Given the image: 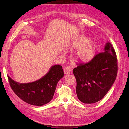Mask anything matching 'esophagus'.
<instances>
[{
    "label": "esophagus",
    "instance_id": "1",
    "mask_svg": "<svg viewBox=\"0 0 129 129\" xmlns=\"http://www.w3.org/2000/svg\"><path fill=\"white\" fill-rule=\"evenodd\" d=\"M72 68L69 67H66L64 69V72L65 74H69L72 73Z\"/></svg>",
    "mask_w": 129,
    "mask_h": 129
}]
</instances>
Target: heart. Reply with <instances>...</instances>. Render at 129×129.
<instances>
[{
	"instance_id": "heart-1",
	"label": "heart",
	"mask_w": 129,
	"mask_h": 129,
	"mask_svg": "<svg viewBox=\"0 0 129 129\" xmlns=\"http://www.w3.org/2000/svg\"><path fill=\"white\" fill-rule=\"evenodd\" d=\"M66 48L68 50L76 49L74 56L82 62H89L95 57L96 46L95 41L83 34L74 37L67 44ZM66 52H63V55H66Z\"/></svg>"
}]
</instances>
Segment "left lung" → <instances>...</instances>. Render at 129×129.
Returning a JSON list of instances; mask_svg holds the SVG:
<instances>
[{"label":"left lung","mask_w":129,"mask_h":129,"mask_svg":"<svg viewBox=\"0 0 129 129\" xmlns=\"http://www.w3.org/2000/svg\"><path fill=\"white\" fill-rule=\"evenodd\" d=\"M115 49L107 42L103 52L85 64L73 69L76 80V92L78 99L86 104L102 100L115 82L117 74V59Z\"/></svg>","instance_id":"left-lung-1"}]
</instances>
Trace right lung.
Listing matches in <instances>:
<instances>
[{"instance_id":"1","label":"right lung","mask_w":129,"mask_h":129,"mask_svg":"<svg viewBox=\"0 0 129 129\" xmlns=\"http://www.w3.org/2000/svg\"><path fill=\"white\" fill-rule=\"evenodd\" d=\"M64 76L61 65H54L41 79L32 82L20 83L7 75L10 86L19 97L33 105L42 106L53 98L58 82Z\"/></svg>"}]
</instances>
